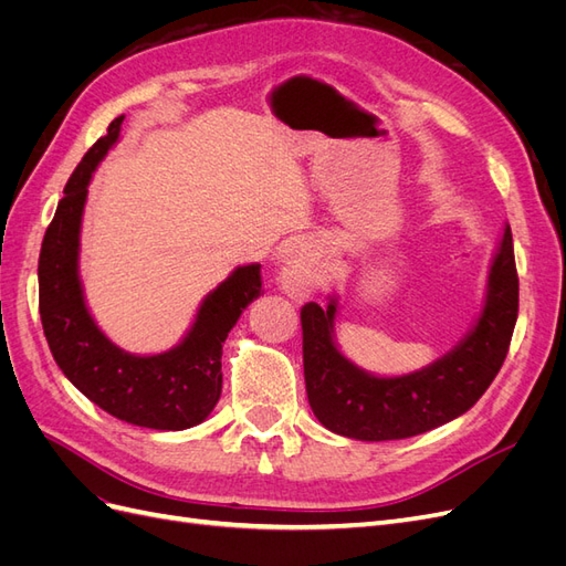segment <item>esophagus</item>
<instances>
[{
    "label": "esophagus",
    "mask_w": 566,
    "mask_h": 566,
    "mask_svg": "<svg viewBox=\"0 0 566 566\" xmlns=\"http://www.w3.org/2000/svg\"><path fill=\"white\" fill-rule=\"evenodd\" d=\"M323 271L316 262V254L310 245H300L287 254V260L279 273L281 287L287 295L304 297L321 283Z\"/></svg>",
    "instance_id": "esophagus-1"
}]
</instances>
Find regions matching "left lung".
Returning <instances> with one entry per match:
<instances>
[{"instance_id": "obj_1", "label": "left lung", "mask_w": 566, "mask_h": 566, "mask_svg": "<svg viewBox=\"0 0 566 566\" xmlns=\"http://www.w3.org/2000/svg\"><path fill=\"white\" fill-rule=\"evenodd\" d=\"M337 302L321 310L306 302L302 358L306 397L331 432L389 441L430 432L470 410L499 375L520 312V279L512 231L505 227L489 271L484 312L472 333L439 361L401 378H375L342 356L333 342Z\"/></svg>"}]
</instances>
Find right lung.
Returning a JSON list of instances; mask_svg holds the SVG:
<instances>
[{
	"label": "right lung",
	"instance_id": "right-lung-1",
	"mask_svg": "<svg viewBox=\"0 0 566 566\" xmlns=\"http://www.w3.org/2000/svg\"><path fill=\"white\" fill-rule=\"evenodd\" d=\"M123 119H113L63 188L40 252V316L54 361L84 397L117 420L177 432L202 422L217 406L221 345L245 306L260 297L262 266H238L205 297L181 345L165 354H127L98 331L77 276L80 224L92 172L117 142Z\"/></svg>",
	"mask_w": 566,
	"mask_h": 566
}]
</instances>
